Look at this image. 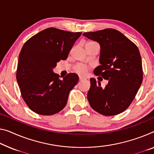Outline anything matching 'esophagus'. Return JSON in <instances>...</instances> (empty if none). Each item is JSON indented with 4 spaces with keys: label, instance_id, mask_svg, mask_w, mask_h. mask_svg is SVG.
Listing matches in <instances>:
<instances>
[{
    "label": "esophagus",
    "instance_id": "esophagus-1",
    "mask_svg": "<svg viewBox=\"0 0 154 154\" xmlns=\"http://www.w3.org/2000/svg\"><path fill=\"white\" fill-rule=\"evenodd\" d=\"M84 79H85V78L82 77V76H79V80H84Z\"/></svg>",
    "mask_w": 154,
    "mask_h": 154
}]
</instances>
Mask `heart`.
<instances>
[{
    "mask_svg": "<svg viewBox=\"0 0 154 154\" xmlns=\"http://www.w3.org/2000/svg\"><path fill=\"white\" fill-rule=\"evenodd\" d=\"M89 42H88V43H89ZM74 71L80 75H85L87 72V67L85 65H83V64H78L74 67Z\"/></svg>",
    "mask_w": 154,
    "mask_h": 154,
    "instance_id": "1",
    "label": "heart"
}]
</instances>
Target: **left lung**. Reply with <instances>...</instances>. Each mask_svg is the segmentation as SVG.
I'll return each mask as SVG.
<instances>
[{"instance_id": "1", "label": "left lung", "mask_w": 154, "mask_h": 154, "mask_svg": "<svg viewBox=\"0 0 154 154\" xmlns=\"http://www.w3.org/2000/svg\"><path fill=\"white\" fill-rule=\"evenodd\" d=\"M83 36L100 44V65L94 74L108 80L102 88L100 82L90 79L87 94L90 106L102 115L119 114L129 107L143 82L138 47L119 31L111 28L85 32Z\"/></svg>"}]
</instances>
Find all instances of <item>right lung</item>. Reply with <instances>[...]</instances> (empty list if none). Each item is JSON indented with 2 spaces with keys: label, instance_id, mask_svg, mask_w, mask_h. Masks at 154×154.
I'll return each mask as SVG.
<instances>
[{
  "label": "right lung",
  "instance_id": "1",
  "mask_svg": "<svg viewBox=\"0 0 154 154\" xmlns=\"http://www.w3.org/2000/svg\"><path fill=\"white\" fill-rule=\"evenodd\" d=\"M81 34L49 27L24 44L19 54L16 80L23 100L34 112L53 115L65 107L79 75L69 73L60 80L53 69L60 60L67 58Z\"/></svg>",
  "mask_w": 154,
  "mask_h": 154
}]
</instances>
